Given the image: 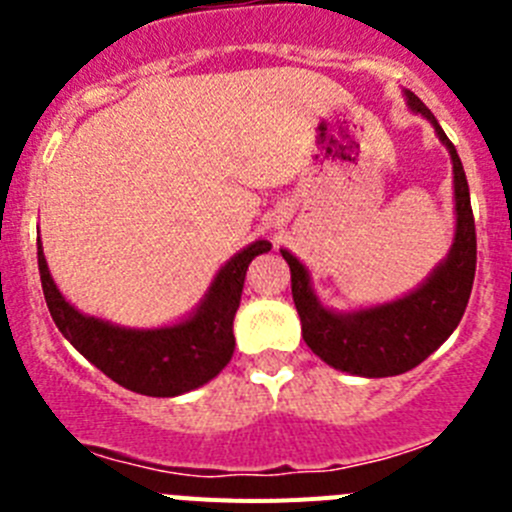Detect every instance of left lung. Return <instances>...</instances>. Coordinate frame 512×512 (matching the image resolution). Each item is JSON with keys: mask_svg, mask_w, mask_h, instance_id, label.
Returning a JSON list of instances; mask_svg holds the SVG:
<instances>
[{"mask_svg": "<svg viewBox=\"0 0 512 512\" xmlns=\"http://www.w3.org/2000/svg\"><path fill=\"white\" fill-rule=\"evenodd\" d=\"M405 99L415 115L431 122L454 164L456 230L446 259L408 295L382 305L338 312L318 300L307 266L295 253L282 248L284 261L292 271V300L300 312L302 338L312 348V354L333 369L369 379L410 372L454 333L467 310L477 269V233L467 174L459 153L433 112L408 89Z\"/></svg>", "mask_w": 512, "mask_h": 512, "instance_id": "obj_1", "label": "left lung"}]
</instances>
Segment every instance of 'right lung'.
I'll return each instance as SVG.
<instances>
[{
	"mask_svg": "<svg viewBox=\"0 0 512 512\" xmlns=\"http://www.w3.org/2000/svg\"><path fill=\"white\" fill-rule=\"evenodd\" d=\"M271 251L269 241H253L212 279L200 305L187 318L161 328H125L76 310L53 282L38 243V269L53 323L63 338L112 382L138 395L176 397L192 392L228 366L235 348L233 318L241 305L248 264Z\"/></svg>",
	"mask_w": 512,
	"mask_h": 512,
	"instance_id": "right-lung-1",
	"label": "right lung"
}]
</instances>
